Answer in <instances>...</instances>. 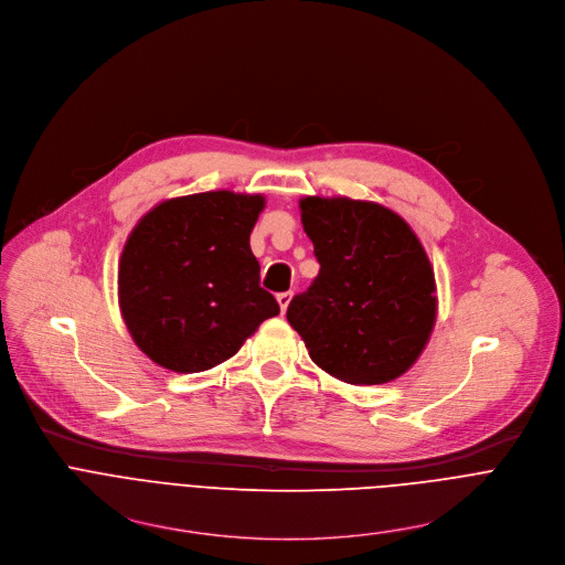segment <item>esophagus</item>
Returning <instances> with one entry per match:
<instances>
[{"label":"esophagus","instance_id":"1","mask_svg":"<svg viewBox=\"0 0 565 565\" xmlns=\"http://www.w3.org/2000/svg\"><path fill=\"white\" fill-rule=\"evenodd\" d=\"M291 298H294V294H291V291H282V294H278V305H280V311H282V315L287 311V307H289Z\"/></svg>","mask_w":565,"mask_h":565}]
</instances>
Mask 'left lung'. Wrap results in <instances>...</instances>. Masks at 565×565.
I'll list each match as a JSON object with an SVG mask.
<instances>
[{"mask_svg": "<svg viewBox=\"0 0 565 565\" xmlns=\"http://www.w3.org/2000/svg\"><path fill=\"white\" fill-rule=\"evenodd\" d=\"M321 265L287 321L311 361L354 384H388L417 361L435 326V276L413 228L391 209L348 198L300 200Z\"/></svg>", "mask_w": 565, "mask_h": 565, "instance_id": "8db88e82", "label": "left lung"}]
</instances>
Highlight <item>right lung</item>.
Wrapping results in <instances>:
<instances>
[{
	"label": "right lung",
	"instance_id": "obj_1",
	"mask_svg": "<svg viewBox=\"0 0 565 565\" xmlns=\"http://www.w3.org/2000/svg\"><path fill=\"white\" fill-rule=\"evenodd\" d=\"M263 209V195L211 191L166 200L132 228L118 260V305L157 365L211 370L280 315L248 244Z\"/></svg>",
	"mask_w": 565,
	"mask_h": 565
}]
</instances>
